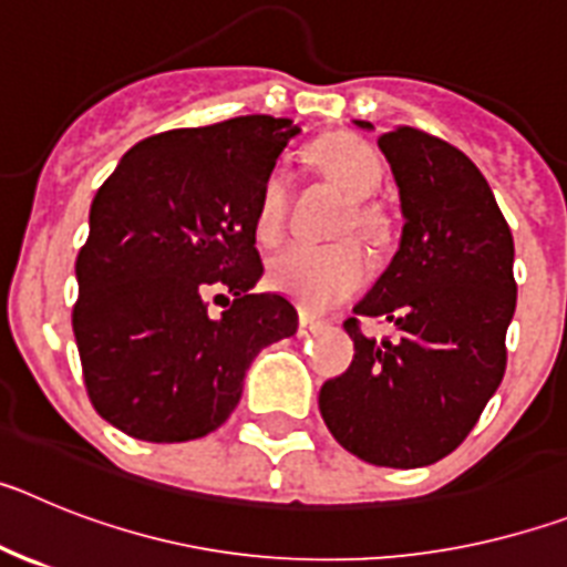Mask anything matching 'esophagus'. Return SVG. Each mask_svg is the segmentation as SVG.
I'll return each instance as SVG.
<instances>
[{
    "label": "esophagus",
    "instance_id": "esophagus-1",
    "mask_svg": "<svg viewBox=\"0 0 567 567\" xmlns=\"http://www.w3.org/2000/svg\"><path fill=\"white\" fill-rule=\"evenodd\" d=\"M320 327H323V320L312 318V315H307V312H300V320H298V334H300V338H307V334H315Z\"/></svg>",
    "mask_w": 567,
    "mask_h": 567
}]
</instances>
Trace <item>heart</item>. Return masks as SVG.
Segmentation results:
<instances>
[{
	"instance_id": "heart-1",
	"label": "heart",
	"mask_w": 567,
	"mask_h": 567,
	"mask_svg": "<svg viewBox=\"0 0 567 567\" xmlns=\"http://www.w3.org/2000/svg\"><path fill=\"white\" fill-rule=\"evenodd\" d=\"M312 162L320 173L332 178L349 198L352 207L346 215L343 229H354L363 238H380L385 233V218L380 207L369 204L383 182V162L378 150L358 135H329L312 150ZM289 207V173L275 167L260 187L255 207V238L260 244H275L284 233ZM269 287L287 295L303 309L338 307L363 289L369 280V258L354 240L334 244H292L269 260Z\"/></svg>"
}]
</instances>
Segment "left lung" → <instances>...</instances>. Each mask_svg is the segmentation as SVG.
<instances>
[{
	"label": "left lung",
	"instance_id": "obj_1",
	"mask_svg": "<svg viewBox=\"0 0 567 567\" xmlns=\"http://www.w3.org/2000/svg\"><path fill=\"white\" fill-rule=\"evenodd\" d=\"M378 147L398 182L403 235L354 315L385 317L399 334L374 341L357 318L346 320L354 360L323 383L318 405L354 457L420 468L468 437L503 383L517 309L514 238L488 182L457 147L414 127L383 133Z\"/></svg>",
	"mask_w": 567,
	"mask_h": 567
}]
</instances>
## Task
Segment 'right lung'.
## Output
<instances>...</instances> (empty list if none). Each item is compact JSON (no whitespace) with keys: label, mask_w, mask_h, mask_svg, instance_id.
<instances>
[{"label":"right lung","mask_w":567,"mask_h":567,"mask_svg":"<svg viewBox=\"0 0 567 567\" xmlns=\"http://www.w3.org/2000/svg\"><path fill=\"white\" fill-rule=\"evenodd\" d=\"M292 118L238 115L150 135L122 155L90 204L76 258L73 334L90 403L118 432L187 443L215 432L264 346L298 332L264 275L255 207ZM234 295L209 319V293Z\"/></svg>","instance_id":"1"}]
</instances>
